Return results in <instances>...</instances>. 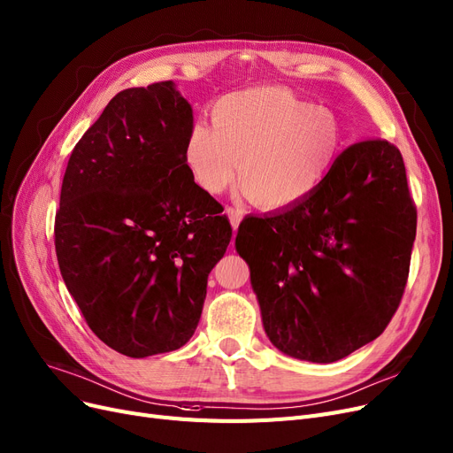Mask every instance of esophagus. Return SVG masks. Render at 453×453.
Here are the masks:
<instances>
[{
    "label": "esophagus",
    "mask_w": 453,
    "mask_h": 453,
    "mask_svg": "<svg viewBox=\"0 0 453 453\" xmlns=\"http://www.w3.org/2000/svg\"><path fill=\"white\" fill-rule=\"evenodd\" d=\"M225 213H226V217H228V221H230L232 228H234V234H236V228H238L240 221H242V217H243V211H242L240 208H234V206H226V208H225Z\"/></svg>",
    "instance_id": "34e87169"
}]
</instances>
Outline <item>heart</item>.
<instances>
[{
    "mask_svg": "<svg viewBox=\"0 0 453 453\" xmlns=\"http://www.w3.org/2000/svg\"><path fill=\"white\" fill-rule=\"evenodd\" d=\"M211 126L195 122L184 157L195 182L219 193L240 182L265 210L292 208L327 180L342 149V126L327 107H316L280 87H255L221 96Z\"/></svg>",
    "mask_w": 453,
    "mask_h": 453,
    "instance_id": "obj_1",
    "label": "heart"
}]
</instances>
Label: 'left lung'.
<instances>
[{
    "label": "left lung",
    "instance_id": "1",
    "mask_svg": "<svg viewBox=\"0 0 453 453\" xmlns=\"http://www.w3.org/2000/svg\"><path fill=\"white\" fill-rule=\"evenodd\" d=\"M414 236L403 157L381 139L343 150L306 201L245 217L236 250L269 342L329 365L375 340L402 301Z\"/></svg>",
    "mask_w": 453,
    "mask_h": 453
}]
</instances>
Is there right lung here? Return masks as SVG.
<instances>
[{
    "label": "right lung",
    "instance_id": "add662e5",
    "mask_svg": "<svg viewBox=\"0 0 453 453\" xmlns=\"http://www.w3.org/2000/svg\"><path fill=\"white\" fill-rule=\"evenodd\" d=\"M193 110L174 81L120 90L78 141L63 178L56 252L63 280L105 346L180 349L232 238L184 157Z\"/></svg>",
    "mask_w": 453,
    "mask_h": 453
}]
</instances>
